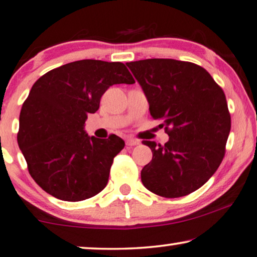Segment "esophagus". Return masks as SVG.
<instances>
[{
	"label": "esophagus",
	"instance_id": "obj_1",
	"mask_svg": "<svg viewBox=\"0 0 257 257\" xmlns=\"http://www.w3.org/2000/svg\"><path fill=\"white\" fill-rule=\"evenodd\" d=\"M139 144L140 141L137 139H133V138H127V139H126V145H127V146H137V145Z\"/></svg>",
	"mask_w": 257,
	"mask_h": 257
}]
</instances>
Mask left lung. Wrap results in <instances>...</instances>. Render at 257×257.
<instances>
[{
  "instance_id": "obj_1",
  "label": "left lung",
  "mask_w": 257,
  "mask_h": 257,
  "mask_svg": "<svg viewBox=\"0 0 257 257\" xmlns=\"http://www.w3.org/2000/svg\"><path fill=\"white\" fill-rule=\"evenodd\" d=\"M151 116L162 119L169 140L144 141L153 159L141 170L148 190L167 198L196 191L224 159L230 116L222 89L200 66L175 59L127 62Z\"/></svg>"
}]
</instances>
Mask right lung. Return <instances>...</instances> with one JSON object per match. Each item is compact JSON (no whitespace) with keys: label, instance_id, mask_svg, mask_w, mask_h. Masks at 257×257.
Instances as JSON below:
<instances>
[{"label":"right lung","instance_id":"right-lung-1","mask_svg":"<svg viewBox=\"0 0 257 257\" xmlns=\"http://www.w3.org/2000/svg\"><path fill=\"white\" fill-rule=\"evenodd\" d=\"M135 83L121 62L80 60L36 81L20 114L18 146L29 173L44 191L67 202L97 195L106 187L121 138L89 137L84 125L110 85Z\"/></svg>","mask_w":257,"mask_h":257}]
</instances>
